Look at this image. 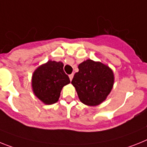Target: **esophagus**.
<instances>
[{"label":"esophagus","mask_w":147,"mask_h":147,"mask_svg":"<svg viewBox=\"0 0 147 147\" xmlns=\"http://www.w3.org/2000/svg\"><path fill=\"white\" fill-rule=\"evenodd\" d=\"M73 76H74L73 74H71V75H69V76L70 81H71V80H72V78H73Z\"/></svg>","instance_id":"obj_1"}]
</instances>
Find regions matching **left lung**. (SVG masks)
<instances>
[{
    "mask_svg": "<svg viewBox=\"0 0 147 147\" xmlns=\"http://www.w3.org/2000/svg\"><path fill=\"white\" fill-rule=\"evenodd\" d=\"M78 69L71 84L80 101L88 106L98 105L105 100L113 88V71L107 65L92 60L80 63Z\"/></svg>",
    "mask_w": 147,
    "mask_h": 147,
    "instance_id": "8db88e82",
    "label": "left lung"
}]
</instances>
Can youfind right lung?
<instances>
[{"instance_id": "1", "label": "right lung", "mask_w": 147, "mask_h": 147, "mask_svg": "<svg viewBox=\"0 0 147 147\" xmlns=\"http://www.w3.org/2000/svg\"><path fill=\"white\" fill-rule=\"evenodd\" d=\"M69 83V78L64 72L62 62L49 60L39 66L32 76L34 93L45 105L56 103L63 87Z\"/></svg>"}]
</instances>
